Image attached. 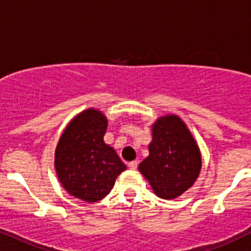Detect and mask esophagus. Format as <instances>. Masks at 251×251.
Listing matches in <instances>:
<instances>
[{"label":"esophagus","mask_w":251,"mask_h":251,"mask_svg":"<svg viewBox=\"0 0 251 251\" xmlns=\"http://www.w3.org/2000/svg\"><path fill=\"white\" fill-rule=\"evenodd\" d=\"M137 165H138V163L136 162V160H132V162H130V163H128V168H130L131 170H135V169H137Z\"/></svg>","instance_id":"esophagus-1"}]
</instances>
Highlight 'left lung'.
I'll return each mask as SVG.
<instances>
[{"mask_svg": "<svg viewBox=\"0 0 251 251\" xmlns=\"http://www.w3.org/2000/svg\"><path fill=\"white\" fill-rule=\"evenodd\" d=\"M150 155L138 170L155 195L172 200L193 186L201 170V154L190 131L180 118L162 116L152 126Z\"/></svg>", "mask_w": 251, "mask_h": 251, "instance_id": "left-lung-1", "label": "left lung"}]
</instances>
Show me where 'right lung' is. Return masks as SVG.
<instances>
[{
	"instance_id": "1",
	"label": "right lung",
	"mask_w": 251,
	"mask_h": 251,
	"mask_svg": "<svg viewBox=\"0 0 251 251\" xmlns=\"http://www.w3.org/2000/svg\"><path fill=\"white\" fill-rule=\"evenodd\" d=\"M106 126L100 111H82L67 125L56 147L55 168L61 184L70 195L87 202L105 198L126 169L114 148L104 143Z\"/></svg>"
}]
</instances>
